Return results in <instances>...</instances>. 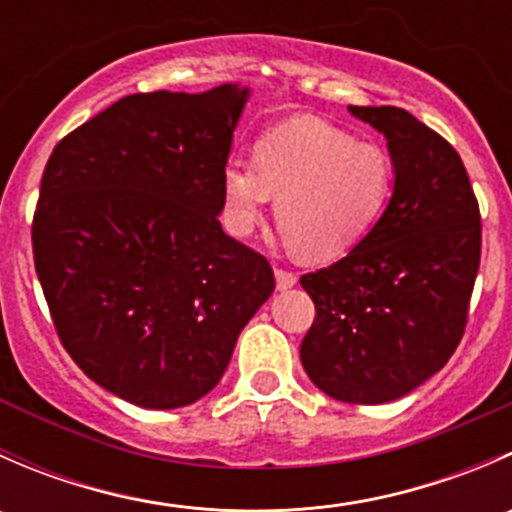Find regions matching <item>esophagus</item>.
I'll return each instance as SVG.
<instances>
[{
    "instance_id": "obj_1",
    "label": "esophagus",
    "mask_w": 512,
    "mask_h": 512,
    "mask_svg": "<svg viewBox=\"0 0 512 512\" xmlns=\"http://www.w3.org/2000/svg\"><path fill=\"white\" fill-rule=\"evenodd\" d=\"M275 277H277V287L280 289H289L297 285V272L285 270V267H275Z\"/></svg>"
}]
</instances>
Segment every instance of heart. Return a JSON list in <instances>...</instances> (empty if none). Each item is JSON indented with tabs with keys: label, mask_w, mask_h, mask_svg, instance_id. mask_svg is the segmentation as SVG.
Returning a JSON list of instances; mask_svg holds the SVG:
<instances>
[{
	"label": "heart",
	"mask_w": 512,
	"mask_h": 512,
	"mask_svg": "<svg viewBox=\"0 0 512 512\" xmlns=\"http://www.w3.org/2000/svg\"><path fill=\"white\" fill-rule=\"evenodd\" d=\"M389 193L391 165L379 146L302 118L265 133L255 160H227L223 218L232 235L247 237L277 198V225L289 247L304 260L327 262L369 235Z\"/></svg>",
	"instance_id": "b5f03b06"
}]
</instances>
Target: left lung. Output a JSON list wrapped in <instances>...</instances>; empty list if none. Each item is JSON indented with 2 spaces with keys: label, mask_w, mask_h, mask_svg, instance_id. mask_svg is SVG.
Wrapping results in <instances>:
<instances>
[{
  "label": "left lung",
  "mask_w": 512,
  "mask_h": 512,
  "mask_svg": "<svg viewBox=\"0 0 512 512\" xmlns=\"http://www.w3.org/2000/svg\"><path fill=\"white\" fill-rule=\"evenodd\" d=\"M389 141L394 193L369 235L302 275L314 302L302 366L347 404H386L461 344L480 265V210L456 148L396 106H349Z\"/></svg>",
  "instance_id": "obj_1"
}]
</instances>
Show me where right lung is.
Listing matches in <instances>:
<instances>
[{"label": "right lung", "mask_w": 512, "mask_h": 512, "mask_svg": "<svg viewBox=\"0 0 512 512\" xmlns=\"http://www.w3.org/2000/svg\"><path fill=\"white\" fill-rule=\"evenodd\" d=\"M250 89L123 96L56 143L32 223L56 334L89 379L143 409L208 394L275 289L225 235L223 170Z\"/></svg>", "instance_id": "right-lung-1"}]
</instances>
